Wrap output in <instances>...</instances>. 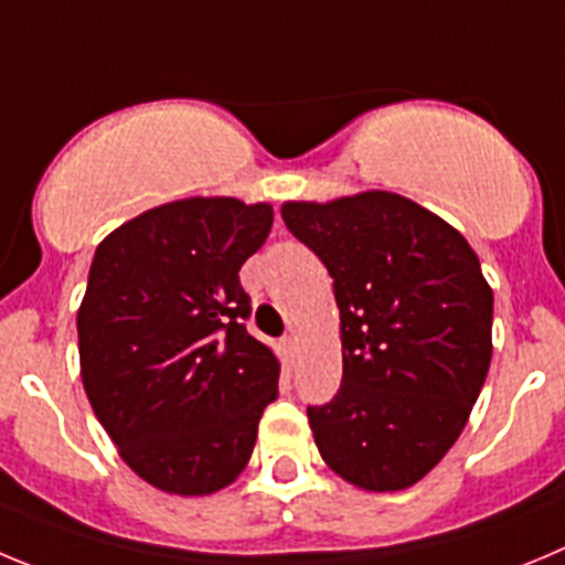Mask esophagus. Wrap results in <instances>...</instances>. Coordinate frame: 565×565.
<instances>
[{
  "instance_id": "esophagus-1",
  "label": "esophagus",
  "mask_w": 565,
  "mask_h": 565,
  "mask_svg": "<svg viewBox=\"0 0 565 565\" xmlns=\"http://www.w3.org/2000/svg\"><path fill=\"white\" fill-rule=\"evenodd\" d=\"M281 345H284V354H287V360L298 358V338H295V334H287V338L281 340Z\"/></svg>"
}]
</instances>
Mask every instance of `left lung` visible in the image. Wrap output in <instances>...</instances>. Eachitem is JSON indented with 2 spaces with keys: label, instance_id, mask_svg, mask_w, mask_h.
<instances>
[{
  "label": "left lung",
  "instance_id": "1",
  "mask_svg": "<svg viewBox=\"0 0 565 565\" xmlns=\"http://www.w3.org/2000/svg\"><path fill=\"white\" fill-rule=\"evenodd\" d=\"M295 238L327 264L343 383L307 408L340 479L396 492L425 479L465 430L492 358V289L467 238L391 191L284 202Z\"/></svg>",
  "mask_w": 565,
  "mask_h": 565
}]
</instances>
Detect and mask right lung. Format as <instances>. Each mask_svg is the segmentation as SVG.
I'll return each mask as SVG.
<instances>
[{"mask_svg":"<svg viewBox=\"0 0 565 565\" xmlns=\"http://www.w3.org/2000/svg\"><path fill=\"white\" fill-rule=\"evenodd\" d=\"M273 205L188 196L98 245L78 307L81 380L131 470L171 495H211L250 461L281 363L245 329L242 264Z\"/></svg>","mask_w":565,"mask_h":565,"instance_id":"right-lung-1","label":"right lung"}]
</instances>
